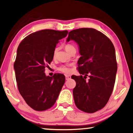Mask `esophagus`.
I'll return each mask as SVG.
<instances>
[{"label": "esophagus", "instance_id": "obj_1", "mask_svg": "<svg viewBox=\"0 0 133 133\" xmlns=\"http://www.w3.org/2000/svg\"><path fill=\"white\" fill-rule=\"evenodd\" d=\"M65 78H66V80H68L71 78V76H70V75H66V76H65Z\"/></svg>", "mask_w": 133, "mask_h": 133}]
</instances>
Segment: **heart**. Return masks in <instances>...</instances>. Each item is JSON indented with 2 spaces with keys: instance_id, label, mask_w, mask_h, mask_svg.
I'll use <instances>...</instances> for the list:
<instances>
[{
  "instance_id": "b5f03b06",
  "label": "heart",
  "mask_w": 133,
  "mask_h": 133,
  "mask_svg": "<svg viewBox=\"0 0 133 133\" xmlns=\"http://www.w3.org/2000/svg\"><path fill=\"white\" fill-rule=\"evenodd\" d=\"M65 49L67 52L70 54V53L72 52V51L76 50V48L74 45L71 44H65ZM57 51H58V49L57 48H55L54 49L53 52V57L54 58H55L56 57L57 54ZM59 70L61 71V72H65V73H69L70 72V66L69 65H62L59 68Z\"/></svg>"
}]
</instances>
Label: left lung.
<instances>
[{"mask_svg":"<svg viewBox=\"0 0 133 133\" xmlns=\"http://www.w3.org/2000/svg\"><path fill=\"white\" fill-rule=\"evenodd\" d=\"M70 40L79 47L78 71L84 75L71 76L76 82L72 91L75 104L83 111L94 113L106 105L114 88L118 68L114 45L104 34L92 28L72 30L66 41Z\"/></svg>","mask_w":133,"mask_h":133,"instance_id":"left-lung-1","label":"left lung"}]
</instances>
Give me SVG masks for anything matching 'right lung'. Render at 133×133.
Masks as SVG:
<instances>
[{"label": "right lung", "mask_w": 133, "mask_h": 133, "mask_svg": "<svg viewBox=\"0 0 133 133\" xmlns=\"http://www.w3.org/2000/svg\"><path fill=\"white\" fill-rule=\"evenodd\" d=\"M67 30H41L29 35L19 44L14 64L19 92L35 110L44 111L55 104L65 83L63 74L46 76L45 68L53 61V52Z\"/></svg>", "instance_id": "right-lung-1"}]
</instances>
